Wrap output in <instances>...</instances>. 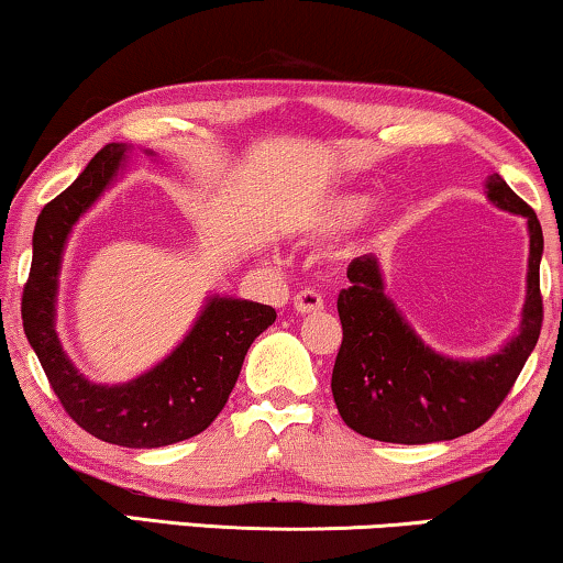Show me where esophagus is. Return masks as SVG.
<instances>
[{"label": "esophagus", "mask_w": 563, "mask_h": 563, "mask_svg": "<svg viewBox=\"0 0 563 563\" xmlns=\"http://www.w3.org/2000/svg\"><path fill=\"white\" fill-rule=\"evenodd\" d=\"M295 310L297 312H318L322 310V295L314 289H299L295 295Z\"/></svg>", "instance_id": "34e87169"}]
</instances>
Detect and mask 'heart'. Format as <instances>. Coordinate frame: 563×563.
I'll list each match as a JSON object with an SVG mask.
<instances>
[{
    "label": "heart",
    "mask_w": 563,
    "mask_h": 563,
    "mask_svg": "<svg viewBox=\"0 0 563 563\" xmlns=\"http://www.w3.org/2000/svg\"><path fill=\"white\" fill-rule=\"evenodd\" d=\"M374 199L368 195H358V191H345V195L330 197L325 207L320 210L318 225L322 230H349L358 225L372 210Z\"/></svg>",
    "instance_id": "1"
}]
</instances>
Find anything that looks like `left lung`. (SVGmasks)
I'll return each instance as SVG.
<instances>
[{"mask_svg": "<svg viewBox=\"0 0 563 563\" xmlns=\"http://www.w3.org/2000/svg\"><path fill=\"white\" fill-rule=\"evenodd\" d=\"M487 187L492 202L528 220V299L520 335L492 358H445L430 351L384 297L376 258H353L351 284L338 295L343 341L330 389L343 422L356 433L407 445L472 433L505 402L536 349L543 325L541 222L533 207L522 202L499 174L492 176Z\"/></svg>", "mask_w": 563, "mask_h": 563, "instance_id": "obj_1", "label": "left lung"}]
</instances>
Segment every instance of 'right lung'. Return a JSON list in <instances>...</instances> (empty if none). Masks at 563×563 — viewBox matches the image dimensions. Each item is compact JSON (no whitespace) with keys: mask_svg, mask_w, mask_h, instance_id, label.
Segmentation results:
<instances>
[{"mask_svg":"<svg viewBox=\"0 0 563 563\" xmlns=\"http://www.w3.org/2000/svg\"><path fill=\"white\" fill-rule=\"evenodd\" d=\"M125 145L107 143L71 187L37 214L33 264L22 289V325L51 389L76 426L99 441L128 449H158L202 433L233 391L251 343L276 320L268 305L218 299L184 343L153 372L122 387L89 384L60 351L53 307L68 230L118 172Z\"/></svg>","mask_w":563,"mask_h":563,"instance_id":"1","label":"right lung"}]
</instances>
